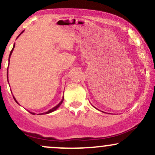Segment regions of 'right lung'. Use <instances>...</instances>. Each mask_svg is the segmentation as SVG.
<instances>
[{
    "label": "right lung",
    "instance_id": "obj_1",
    "mask_svg": "<svg viewBox=\"0 0 155 155\" xmlns=\"http://www.w3.org/2000/svg\"><path fill=\"white\" fill-rule=\"evenodd\" d=\"M23 31H22V32H21V33H23ZM21 34H20V35H21ZM19 35H18V36H19ZM14 47H15V44L14 45V47H13V48H12V51H11V53H10V55H9L8 62H9V61H10V57H11V55H12V53L13 50H14ZM7 79H8V70H7ZM13 97H14V100H15V101H16V102H17V103H18V102H17V101H16V99H15V97H14V96H13ZM63 99H64V97H63V99H62V100H61V101L59 102V104H58V105H57L56 106H55V107H53V108H52V109H50V110H48V112H45V113H40V115H41V114H48V113H52V112L55 111V110H57V109H58V107H60V106H61V104H62V102H63ZM29 113H31V114H32V115H35V113H31V112H29Z\"/></svg>",
    "mask_w": 155,
    "mask_h": 155
}]
</instances>
